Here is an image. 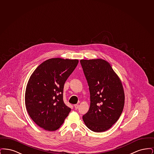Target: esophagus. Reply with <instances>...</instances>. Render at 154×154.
Segmentation results:
<instances>
[{
    "label": "esophagus",
    "instance_id": "1",
    "mask_svg": "<svg viewBox=\"0 0 154 154\" xmlns=\"http://www.w3.org/2000/svg\"><path fill=\"white\" fill-rule=\"evenodd\" d=\"M74 108H75V109H79V104H74Z\"/></svg>",
    "mask_w": 154,
    "mask_h": 154
}]
</instances>
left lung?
I'll return each instance as SVG.
<instances>
[{
    "mask_svg": "<svg viewBox=\"0 0 154 154\" xmlns=\"http://www.w3.org/2000/svg\"><path fill=\"white\" fill-rule=\"evenodd\" d=\"M90 92V107L82 117L88 129L107 131L120 117L125 95L122 82L110 63L103 59L80 60Z\"/></svg>",
    "mask_w": 154,
    "mask_h": 154,
    "instance_id": "obj_1",
    "label": "left lung"
}]
</instances>
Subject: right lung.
Listing matches in <instances>:
<instances>
[{
	"mask_svg": "<svg viewBox=\"0 0 154 154\" xmlns=\"http://www.w3.org/2000/svg\"><path fill=\"white\" fill-rule=\"evenodd\" d=\"M78 63L77 59H50L30 77L25 91L26 109L32 120L46 131L57 130L71 111L63 102V89Z\"/></svg>",
	"mask_w": 154,
	"mask_h": 154,
	"instance_id": "right-lung-1",
	"label": "right lung"
}]
</instances>
